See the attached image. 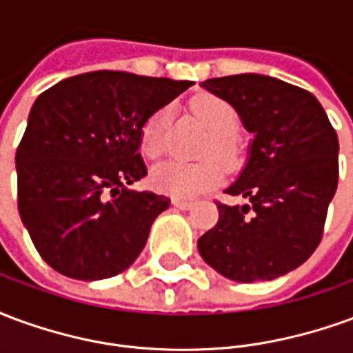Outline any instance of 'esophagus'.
I'll use <instances>...</instances> for the list:
<instances>
[{"label":"esophagus","instance_id":"esophagus-1","mask_svg":"<svg viewBox=\"0 0 353 353\" xmlns=\"http://www.w3.org/2000/svg\"><path fill=\"white\" fill-rule=\"evenodd\" d=\"M172 204L179 210H191L192 208V202L191 200H181V199H174L172 200Z\"/></svg>","mask_w":353,"mask_h":353}]
</instances>
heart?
Here are the masks:
<instances>
[{
    "mask_svg": "<svg viewBox=\"0 0 353 353\" xmlns=\"http://www.w3.org/2000/svg\"><path fill=\"white\" fill-rule=\"evenodd\" d=\"M191 108L194 115L212 132L202 154L215 157L225 164H232L236 161V145L232 134L238 128V115L234 108L217 96H200L192 101ZM168 117V109H161L153 117H149V121L141 128V151L149 159H159L166 151ZM221 176V166L214 159L200 162L168 161L154 166L151 172V183L157 191L170 196L192 199L219 183Z\"/></svg>",
    "mask_w": 353,
    "mask_h": 353,
    "instance_id": "1",
    "label": "heart"
}]
</instances>
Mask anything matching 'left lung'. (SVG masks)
<instances>
[{"instance_id":"8db88e82","label":"left lung","mask_w":353,"mask_h":353,"mask_svg":"<svg viewBox=\"0 0 353 353\" xmlns=\"http://www.w3.org/2000/svg\"><path fill=\"white\" fill-rule=\"evenodd\" d=\"M200 87L229 101L253 139L225 189L242 204H217L219 221L199 238V252L229 280H274L321 240L339 183L336 132L314 94L276 77L242 73Z\"/></svg>"}]
</instances>
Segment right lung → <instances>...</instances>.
Listing matches in <instances>:
<instances>
[{
    "label": "right lung",
    "instance_id": "right-lung-1",
    "mask_svg": "<svg viewBox=\"0 0 353 353\" xmlns=\"http://www.w3.org/2000/svg\"><path fill=\"white\" fill-rule=\"evenodd\" d=\"M192 81L81 73L37 96L17 149L20 219L35 250L75 280L117 276L138 259L170 200L147 176L141 128Z\"/></svg>",
    "mask_w": 353,
    "mask_h": 353
}]
</instances>
